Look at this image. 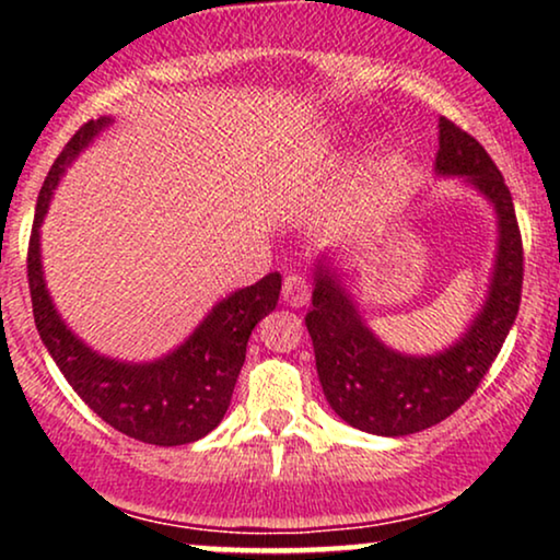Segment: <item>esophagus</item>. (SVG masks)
<instances>
[{"mask_svg":"<svg viewBox=\"0 0 560 560\" xmlns=\"http://www.w3.org/2000/svg\"><path fill=\"white\" fill-rule=\"evenodd\" d=\"M281 298H284L289 307H302L307 305V300H311V287H307V281L302 279V276H287L284 289H281Z\"/></svg>","mask_w":560,"mask_h":560,"instance_id":"esophagus-1","label":"esophagus"}]
</instances>
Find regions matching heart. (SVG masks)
Segmentation results:
<instances>
[{
    "label": "heart",
    "instance_id": "heart-1",
    "mask_svg": "<svg viewBox=\"0 0 560 560\" xmlns=\"http://www.w3.org/2000/svg\"><path fill=\"white\" fill-rule=\"evenodd\" d=\"M320 152H329L326 141H324V144L316 147V155H320ZM378 163H382V150H378V147L374 144L369 152H365V165H369V168H376Z\"/></svg>",
    "mask_w": 560,
    "mask_h": 560
}]
</instances>
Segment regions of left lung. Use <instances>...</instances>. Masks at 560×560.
Listing matches in <instances>:
<instances>
[{
  "instance_id": "obj_1",
  "label": "left lung",
  "mask_w": 560,
  "mask_h": 560,
  "mask_svg": "<svg viewBox=\"0 0 560 560\" xmlns=\"http://www.w3.org/2000/svg\"><path fill=\"white\" fill-rule=\"evenodd\" d=\"M436 178H460L494 213V255L477 313L447 347L402 352L365 320L361 302L329 255L313 266V307L305 326L316 352L318 382L339 419L361 432L405 436L445 421L485 378L522 302V234L511 191L477 139L440 118Z\"/></svg>"
}]
</instances>
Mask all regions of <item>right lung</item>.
Segmentation results:
<instances>
[{
    "mask_svg": "<svg viewBox=\"0 0 560 560\" xmlns=\"http://www.w3.org/2000/svg\"><path fill=\"white\" fill-rule=\"evenodd\" d=\"M115 124L113 115L89 120L55 160L38 191L28 244V287L38 337L70 387L102 421L150 445L173 447L202 440L226 416L234 384L247 355L249 334L276 311L281 273L234 289L205 313L195 331L152 361H120L96 352L66 324L47 289L42 262V223L55 189L81 152Z\"/></svg>",
    "mask_w": 560,
    "mask_h": 560,
    "instance_id": "1",
    "label": "right lung"
}]
</instances>
